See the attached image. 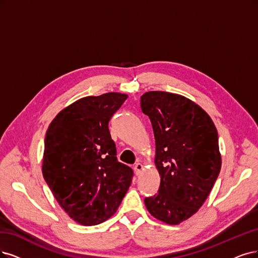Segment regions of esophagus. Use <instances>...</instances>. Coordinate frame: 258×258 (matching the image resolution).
Wrapping results in <instances>:
<instances>
[{"mask_svg": "<svg viewBox=\"0 0 258 258\" xmlns=\"http://www.w3.org/2000/svg\"><path fill=\"white\" fill-rule=\"evenodd\" d=\"M142 169H144V166H142L140 163H137V164L134 166V171H135L136 175H139V174L141 173Z\"/></svg>", "mask_w": 258, "mask_h": 258, "instance_id": "34e87169", "label": "esophagus"}]
</instances>
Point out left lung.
I'll return each mask as SVG.
<instances>
[{"instance_id": "1", "label": "left lung", "mask_w": 258, "mask_h": 258, "mask_svg": "<svg viewBox=\"0 0 258 258\" xmlns=\"http://www.w3.org/2000/svg\"><path fill=\"white\" fill-rule=\"evenodd\" d=\"M155 138L158 192L145 199L149 213L178 225L203 205L221 169L218 132L209 114L177 93L149 91L141 95Z\"/></svg>"}]
</instances>
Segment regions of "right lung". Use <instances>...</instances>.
<instances>
[{
	"mask_svg": "<svg viewBox=\"0 0 258 258\" xmlns=\"http://www.w3.org/2000/svg\"><path fill=\"white\" fill-rule=\"evenodd\" d=\"M127 94L85 97L60 110L46 131L42 174L68 216L90 226L117 212L133 170L119 163L108 123Z\"/></svg>",
	"mask_w": 258,
	"mask_h": 258,
	"instance_id": "add662e5",
	"label": "right lung"
}]
</instances>
